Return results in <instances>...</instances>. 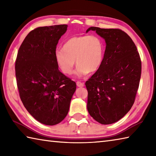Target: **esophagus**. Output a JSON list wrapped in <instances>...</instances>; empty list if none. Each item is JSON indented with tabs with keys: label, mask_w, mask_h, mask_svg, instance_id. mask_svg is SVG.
Instances as JSON below:
<instances>
[{
	"label": "esophagus",
	"mask_w": 156,
	"mask_h": 156,
	"mask_svg": "<svg viewBox=\"0 0 156 156\" xmlns=\"http://www.w3.org/2000/svg\"><path fill=\"white\" fill-rule=\"evenodd\" d=\"M76 85H77V87H83L84 86V84L83 83V82H80L78 81L77 82H76Z\"/></svg>",
	"instance_id": "esophagus-1"
}]
</instances>
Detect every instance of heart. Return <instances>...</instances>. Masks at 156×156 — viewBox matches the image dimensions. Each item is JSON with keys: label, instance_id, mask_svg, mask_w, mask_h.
<instances>
[{"label": "heart", "instance_id": "1", "mask_svg": "<svg viewBox=\"0 0 156 156\" xmlns=\"http://www.w3.org/2000/svg\"><path fill=\"white\" fill-rule=\"evenodd\" d=\"M105 53L104 42L95 35L73 36L64 42L62 51H57L55 59L63 74L70 75L76 63L78 77L94 73L99 69Z\"/></svg>", "mask_w": 156, "mask_h": 156}]
</instances>
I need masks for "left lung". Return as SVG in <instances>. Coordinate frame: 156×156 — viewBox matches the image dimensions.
Returning a JSON list of instances; mask_svg holds the SVG:
<instances>
[{
	"mask_svg": "<svg viewBox=\"0 0 156 156\" xmlns=\"http://www.w3.org/2000/svg\"><path fill=\"white\" fill-rule=\"evenodd\" d=\"M105 40L106 47L99 69L85 83L87 109L102 124L116 122L135 102L141 74V62L130 36L120 29L90 27Z\"/></svg>",
	"mask_w": 156,
	"mask_h": 156,
	"instance_id": "left-lung-1",
	"label": "left lung"
}]
</instances>
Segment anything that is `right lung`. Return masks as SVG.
<instances>
[{
  "instance_id": "1",
  "label": "right lung",
  "mask_w": 156,
  "mask_h": 156,
  "mask_svg": "<svg viewBox=\"0 0 156 156\" xmlns=\"http://www.w3.org/2000/svg\"><path fill=\"white\" fill-rule=\"evenodd\" d=\"M68 25L39 27L21 44L15 76L21 101L32 116L45 125L61 122L68 114L76 82L58 69L55 53Z\"/></svg>"
}]
</instances>
